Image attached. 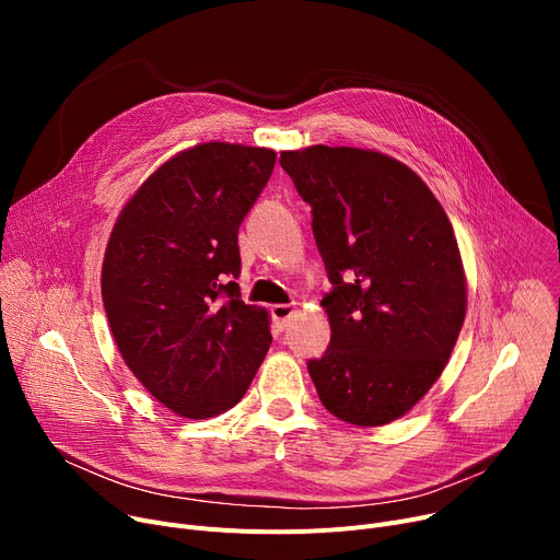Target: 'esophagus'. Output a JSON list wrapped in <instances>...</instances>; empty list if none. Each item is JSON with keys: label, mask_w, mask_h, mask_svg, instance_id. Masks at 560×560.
<instances>
[{"label": "esophagus", "mask_w": 560, "mask_h": 560, "mask_svg": "<svg viewBox=\"0 0 560 560\" xmlns=\"http://www.w3.org/2000/svg\"><path fill=\"white\" fill-rule=\"evenodd\" d=\"M292 313H295V306H290V304H275L270 308V315H272V322H275L277 331H283L288 327Z\"/></svg>", "instance_id": "obj_1"}]
</instances>
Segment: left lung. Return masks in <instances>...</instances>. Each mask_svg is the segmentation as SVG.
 I'll return each mask as SVG.
<instances>
[{
  "label": "left lung",
  "mask_w": 560,
  "mask_h": 560,
  "mask_svg": "<svg viewBox=\"0 0 560 560\" xmlns=\"http://www.w3.org/2000/svg\"><path fill=\"white\" fill-rule=\"evenodd\" d=\"M311 206L331 292V340L308 374L329 413L381 427L445 370L465 319V275L443 206L404 163L357 147L283 152Z\"/></svg>",
  "instance_id": "8db88e82"
}]
</instances>
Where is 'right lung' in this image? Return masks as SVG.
<instances>
[{
    "label": "right lung",
    "mask_w": 560,
    "mask_h": 560,
    "mask_svg": "<svg viewBox=\"0 0 560 560\" xmlns=\"http://www.w3.org/2000/svg\"><path fill=\"white\" fill-rule=\"evenodd\" d=\"M277 154L206 142L147 179L117 218L102 268L113 338L140 384L174 413L238 404L268 354V311L247 306L238 229Z\"/></svg>",
    "instance_id": "1"
}]
</instances>
